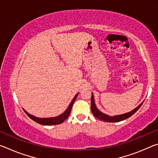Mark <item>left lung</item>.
Segmentation results:
<instances>
[{
	"instance_id": "8db88e82",
	"label": "left lung",
	"mask_w": 158,
	"mask_h": 158,
	"mask_svg": "<svg viewBox=\"0 0 158 158\" xmlns=\"http://www.w3.org/2000/svg\"><path fill=\"white\" fill-rule=\"evenodd\" d=\"M90 101H91V111L93 114V116H95L97 118L101 120V121H103L105 122H109V123L118 122V121H123V120H125V119L128 118H130L131 116H132V115L141 107V106L142 105V104L143 102L140 104V105H139L137 108L133 109L132 111L128 112V113L124 114H121V115H117V116H110L105 114L102 113V112L100 111H99L98 108L96 107L93 93L91 95V100H90Z\"/></svg>"
}]
</instances>
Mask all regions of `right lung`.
Returning a JSON list of instances; mask_svg holds the SVG:
<instances>
[{"instance_id":"1","label":"right lung","mask_w":158,"mask_h":158,"mask_svg":"<svg viewBox=\"0 0 158 158\" xmlns=\"http://www.w3.org/2000/svg\"><path fill=\"white\" fill-rule=\"evenodd\" d=\"M79 93H77V94L74 96V98H73V100H72V102L69 104V106L68 107V109H66L65 111V112H63L62 114L59 115V116H56V117H53V118H38V117H36L35 116H33V115H31L30 114H28L27 111L26 110L23 109V111H25V113L28 115V117H30L35 122L39 124H41V125H58V124H60L62 123L68 118L69 115L70 114V112H71V109L72 107H73V105L74 102V101H75L76 98L77 97V95H78Z\"/></svg>"}]
</instances>
